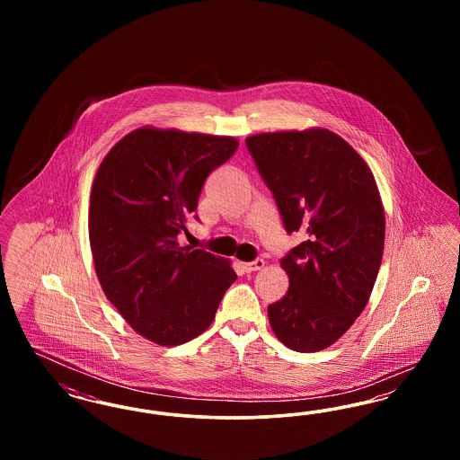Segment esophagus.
Returning a JSON list of instances; mask_svg holds the SVG:
<instances>
[{
    "label": "esophagus",
    "mask_w": 460,
    "mask_h": 460,
    "mask_svg": "<svg viewBox=\"0 0 460 460\" xmlns=\"http://www.w3.org/2000/svg\"><path fill=\"white\" fill-rule=\"evenodd\" d=\"M240 267L243 269V272H255V270H262L263 267H265V262H263L262 259H259L255 262H241Z\"/></svg>",
    "instance_id": "obj_1"
}]
</instances>
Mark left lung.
<instances>
[{
    "label": "left lung",
    "instance_id": "8db88e82",
    "mask_svg": "<svg viewBox=\"0 0 460 460\" xmlns=\"http://www.w3.org/2000/svg\"><path fill=\"white\" fill-rule=\"evenodd\" d=\"M288 233H302L281 267L289 288L269 305L278 340L324 350L362 314L385 248V208L366 160L336 132H261L246 137Z\"/></svg>",
    "mask_w": 460,
    "mask_h": 460
}]
</instances>
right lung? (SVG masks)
<instances>
[{
	"label": "right lung",
	"instance_id": "right-lung-1",
	"mask_svg": "<svg viewBox=\"0 0 460 460\" xmlns=\"http://www.w3.org/2000/svg\"><path fill=\"white\" fill-rule=\"evenodd\" d=\"M238 139L143 126L102 160L89 197V244L103 293L137 334L182 345L212 324L236 281L231 261L181 246L205 179Z\"/></svg>",
	"mask_w": 460,
	"mask_h": 460
}]
</instances>
